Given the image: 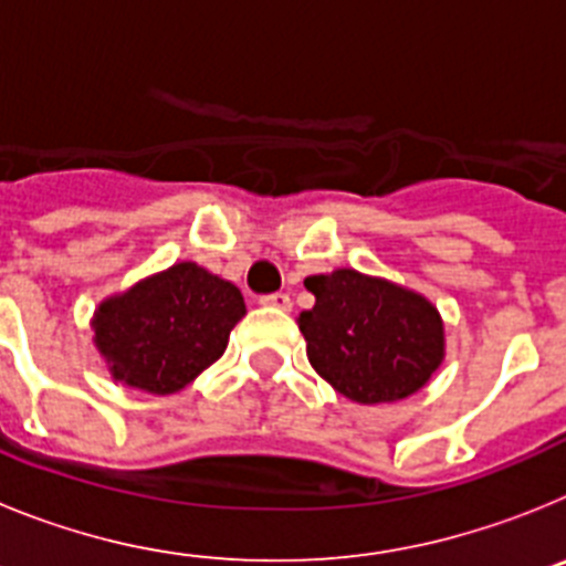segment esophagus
Here are the masks:
<instances>
[{
  "instance_id": "esophagus-1",
  "label": "esophagus",
  "mask_w": 566,
  "mask_h": 566,
  "mask_svg": "<svg viewBox=\"0 0 566 566\" xmlns=\"http://www.w3.org/2000/svg\"><path fill=\"white\" fill-rule=\"evenodd\" d=\"M260 303L263 306H272V308H280V312H289L292 308V297H289L286 292H274V294H263L260 297Z\"/></svg>"
}]
</instances>
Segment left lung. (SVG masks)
<instances>
[{"instance_id":"left-lung-1","label":"left lung","mask_w":566,"mask_h":566,"mask_svg":"<svg viewBox=\"0 0 566 566\" xmlns=\"http://www.w3.org/2000/svg\"><path fill=\"white\" fill-rule=\"evenodd\" d=\"M314 308L300 312L314 371L359 405L397 402L442 365L444 328L437 306L391 280L354 269L312 274Z\"/></svg>"}]
</instances>
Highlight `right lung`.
Returning a JSON list of instances; mask_svg holds the SVG:
<instances>
[{"instance_id":"obj_1","label":"right lung","mask_w":566,"mask_h":566,"mask_svg":"<svg viewBox=\"0 0 566 566\" xmlns=\"http://www.w3.org/2000/svg\"><path fill=\"white\" fill-rule=\"evenodd\" d=\"M243 314L247 303L234 283L184 260L104 300L93 339L113 379L164 397L221 359Z\"/></svg>"}]
</instances>
